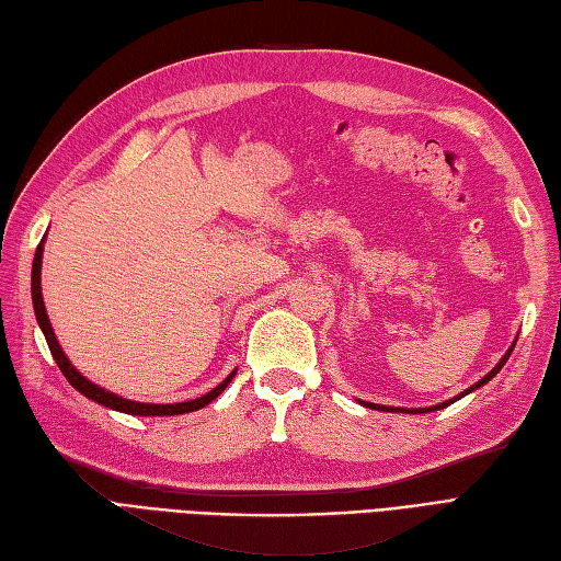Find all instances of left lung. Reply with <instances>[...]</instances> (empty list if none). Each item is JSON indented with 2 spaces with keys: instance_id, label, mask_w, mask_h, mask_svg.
<instances>
[{
  "instance_id": "left-lung-1",
  "label": "left lung",
  "mask_w": 561,
  "mask_h": 561,
  "mask_svg": "<svg viewBox=\"0 0 561 561\" xmlns=\"http://www.w3.org/2000/svg\"><path fill=\"white\" fill-rule=\"evenodd\" d=\"M514 345H516V341L512 343V347H508V351L504 353V357L500 359V363L494 365V369H490L488 375H484L480 381H476L472 386H468L466 391H460L458 396H454L451 401H444V403H439V405H430V408H393V405H377V403H367V401H359L363 403L365 408H375V410H386V413H413V415H417V413H432V410H442V408H446V405H451V403H456L458 398H463V396H468L470 391H476V389H480V386H484L488 381H492L496 375H500V369L506 365V359H508V355H512V351H514Z\"/></svg>"
}]
</instances>
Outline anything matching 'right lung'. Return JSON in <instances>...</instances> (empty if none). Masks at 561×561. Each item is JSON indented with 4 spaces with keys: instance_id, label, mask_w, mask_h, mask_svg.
I'll list each match as a JSON object with an SVG mask.
<instances>
[{
    "instance_id": "add662e5",
    "label": "right lung",
    "mask_w": 561,
    "mask_h": 561,
    "mask_svg": "<svg viewBox=\"0 0 561 561\" xmlns=\"http://www.w3.org/2000/svg\"><path fill=\"white\" fill-rule=\"evenodd\" d=\"M43 244H45V238L43 242L37 244L35 249V256H33V271H31V295H33V309H35V319H37V327H41L45 341L49 345V353H53L55 363L59 365L61 375L67 377V381L77 389L79 393H83L85 398H91V401L101 403L110 410H117V413H127V415H141V417H163V415H184V413H194V410L208 405L214 398H218L222 391L228 389V383L232 381V377L238 375V369L230 371V375L222 379L214 391H208L204 396L198 398H192V401H184V403H139V401H129V398H122L117 393H112L107 389H103V386L93 383L91 379H85L81 371L73 367L69 363V357L65 355V351H61V345L57 341V335L53 331V323H49V317H47V309H45V302H43V288H41V268H43Z\"/></svg>"
}]
</instances>
